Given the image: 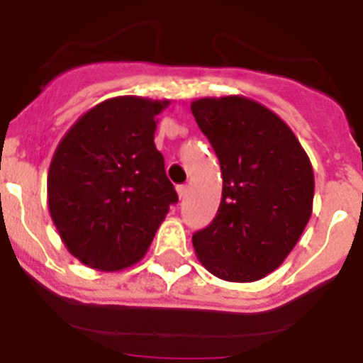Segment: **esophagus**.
I'll use <instances>...</instances> for the list:
<instances>
[{
    "label": "esophagus",
    "instance_id": "esophagus-1",
    "mask_svg": "<svg viewBox=\"0 0 363 363\" xmlns=\"http://www.w3.org/2000/svg\"><path fill=\"white\" fill-rule=\"evenodd\" d=\"M177 193H179V199H184L186 195H188V186L186 184L177 186Z\"/></svg>",
    "mask_w": 363,
    "mask_h": 363
}]
</instances>
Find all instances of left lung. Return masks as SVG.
<instances>
[{
    "label": "left lung",
    "instance_id": "1",
    "mask_svg": "<svg viewBox=\"0 0 363 363\" xmlns=\"http://www.w3.org/2000/svg\"><path fill=\"white\" fill-rule=\"evenodd\" d=\"M191 113L223 179L216 216L193 235L197 258L223 281L262 279L292 252L311 216L310 157L292 128L250 98H201Z\"/></svg>",
    "mask_w": 363,
    "mask_h": 363
}]
</instances>
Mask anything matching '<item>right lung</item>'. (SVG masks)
<instances>
[{"label":"right lung","instance_id":"right-lung-1","mask_svg":"<svg viewBox=\"0 0 363 363\" xmlns=\"http://www.w3.org/2000/svg\"><path fill=\"white\" fill-rule=\"evenodd\" d=\"M170 100L116 96L64 134L48 170V208L60 240L91 269L113 272L145 256L179 201L155 148Z\"/></svg>","mask_w":363,"mask_h":363}]
</instances>
